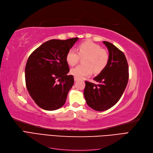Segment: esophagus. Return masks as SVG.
<instances>
[{
    "instance_id": "esophagus-1",
    "label": "esophagus",
    "mask_w": 153,
    "mask_h": 153,
    "mask_svg": "<svg viewBox=\"0 0 153 153\" xmlns=\"http://www.w3.org/2000/svg\"><path fill=\"white\" fill-rule=\"evenodd\" d=\"M74 80H75V81H77L79 80V78H78L76 76H74Z\"/></svg>"
}]
</instances>
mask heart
<instances>
[{"instance_id":"obj_1","label":"heart","mask_w":153,"mask_h":153,"mask_svg":"<svg viewBox=\"0 0 153 153\" xmlns=\"http://www.w3.org/2000/svg\"><path fill=\"white\" fill-rule=\"evenodd\" d=\"M76 51L69 49L66 55V61L69 66H74L79 62L80 57H84L82 60L84 64L70 71L71 75L78 78L89 76L93 71L94 74H98L104 70L108 63L110 56L107 51L92 41L81 43L78 45Z\"/></svg>"}]
</instances>
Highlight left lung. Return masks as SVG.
I'll list each match as a JSON object with an SVG mask.
<instances>
[{
  "label": "left lung",
  "instance_id": "1",
  "mask_svg": "<svg viewBox=\"0 0 153 153\" xmlns=\"http://www.w3.org/2000/svg\"><path fill=\"white\" fill-rule=\"evenodd\" d=\"M103 43L109 52L108 63L94 78L98 84L85 81L84 91L87 104L97 111L108 110L118 102L129 78L128 64L124 53L111 43L103 41Z\"/></svg>",
  "mask_w": 153,
  "mask_h": 153
}]
</instances>
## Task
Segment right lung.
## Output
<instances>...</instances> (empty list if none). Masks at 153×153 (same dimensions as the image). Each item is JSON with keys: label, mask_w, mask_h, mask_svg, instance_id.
Masks as SVG:
<instances>
[{"label": "right lung", "mask_w": 153, "mask_h": 153, "mask_svg": "<svg viewBox=\"0 0 153 153\" xmlns=\"http://www.w3.org/2000/svg\"><path fill=\"white\" fill-rule=\"evenodd\" d=\"M78 38L51 39L32 52L25 66V84L31 98L40 108L55 110L66 102L74 84L66 55Z\"/></svg>", "instance_id": "add662e5"}]
</instances>
